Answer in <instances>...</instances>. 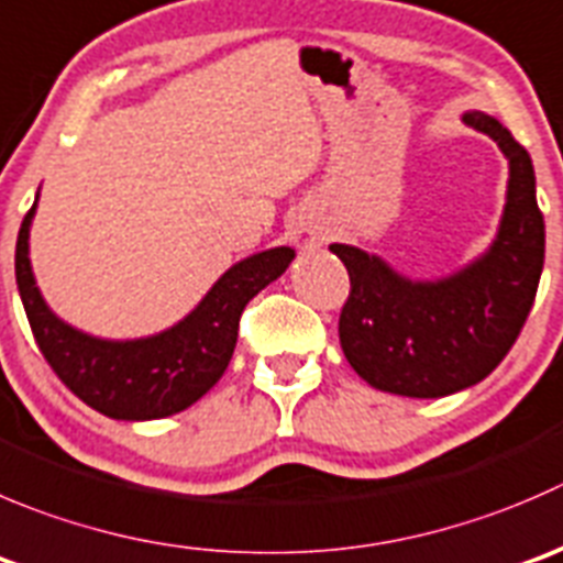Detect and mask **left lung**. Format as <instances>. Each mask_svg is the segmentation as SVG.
Returning <instances> with one entry per match:
<instances>
[{"label":"left lung","mask_w":563,"mask_h":563,"mask_svg":"<svg viewBox=\"0 0 563 563\" xmlns=\"http://www.w3.org/2000/svg\"><path fill=\"white\" fill-rule=\"evenodd\" d=\"M509 159L498 233L478 258L434 280H412L385 258L330 244L352 280L338 335L349 365L382 393L440 398L476 385L509 354L531 313L544 266V217L528 151L500 120L465 112Z\"/></svg>","instance_id":"8db88e82"}]
</instances>
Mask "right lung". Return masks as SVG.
<instances>
[{"label":"right lung","instance_id":"right-lung-1","mask_svg":"<svg viewBox=\"0 0 563 563\" xmlns=\"http://www.w3.org/2000/svg\"><path fill=\"white\" fill-rule=\"evenodd\" d=\"M37 198L15 242V283L35 341L54 374L101 415L156 420L192 407L225 374L244 305L275 283L294 261L291 247H272L233 264L206 297L167 330L145 338H98L59 319L43 299L30 261Z\"/></svg>","mask_w":563,"mask_h":563}]
</instances>
